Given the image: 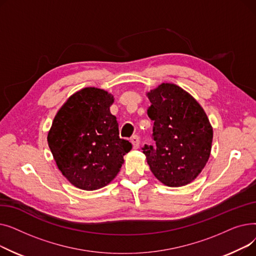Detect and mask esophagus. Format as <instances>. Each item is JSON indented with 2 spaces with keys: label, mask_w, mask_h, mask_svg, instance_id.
Listing matches in <instances>:
<instances>
[{
  "label": "esophagus",
  "mask_w": 256,
  "mask_h": 256,
  "mask_svg": "<svg viewBox=\"0 0 256 256\" xmlns=\"http://www.w3.org/2000/svg\"><path fill=\"white\" fill-rule=\"evenodd\" d=\"M130 142L132 144V148L134 150H138L139 147H140V138H139V136H137V135L132 136L130 138Z\"/></svg>",
  "instance_id": "obj_1"
}]
</instances>
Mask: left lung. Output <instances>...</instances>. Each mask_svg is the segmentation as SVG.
I'll list each match as a JSON object with an SVG mask.
<instances>
[{
    "mask_svg": "<svg viewBox=\"0 0 256 256\" xmlns=\"http://www.w3.org/2000/svg\"><path fill=\"white\" fill-rule=\"evenodd\" d=\"M152 106L154 145L143 154L154 176L165 186L192 182L206 165L212 142V128L199 102L180 86L162 83L146 93Z\"/></svg>",
    "mask_w": 256,
    "mask_h": 256,
    "instance_id": "1",
    "label": "left lung"
}]
</instances>
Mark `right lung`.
I'll use <instances>...</instances> for the list:
<instances>
[{
    "instance_id": "right-lung-1",
    "label": "right lung",
    "mask_w": 256,
    "mask_h": 256,
    "mask_svg": "<svg viewBox=\"0 0 256 256\" xmlns=\"http://www.w3.org/2000/svg\"><path fill=\"white\" fill-rule=\"evenodd\" d=\"M111 93L96 87L76 91L57 112L48 144L58 169L78 189L93 191L110 184L132 144L119 138L110 112Z\"/></svg>"
}]
</instances>
